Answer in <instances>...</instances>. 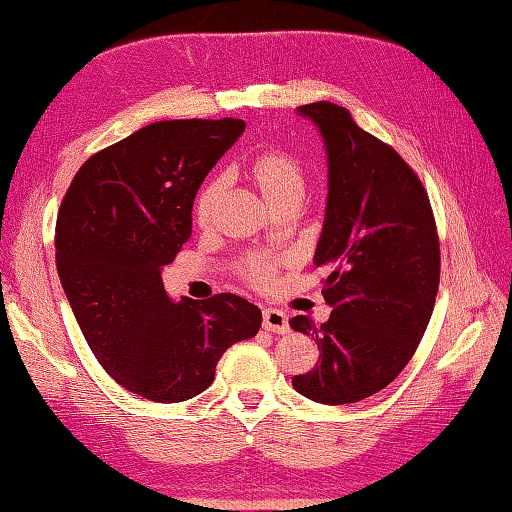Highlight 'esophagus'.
<instances>
[{"label": "esophagus", "instance_id": "esophagus-1", "mask_svg": "<svg viewBox=\"0 0 512 512\" xmlns=\"http://www.w3.org/2000/svg\"><path fill=\"white\" fill-rule=\"evenodd\" d=\"M263 327L267 332H274V334H287L289 332L287 316L281 310H272V307L263 310Z\"/></svg>", "mask_w": 512, "mask_h": 512}]
</instances>
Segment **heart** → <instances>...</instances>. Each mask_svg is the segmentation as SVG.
I'll return each instance as SVG.
<instances>
[{
    "label": "heart",
    "mask_w": 512,
    "mask_h": 512,
    "mask_svg": "<svg viewBox=\"0 0 512 512\" xmlns=\"http://www.w3.org/2000/svg\"><path fill=\"white\" fill-rule=\"evenodd\" d=\"M243 173L245 178L260 191V196H263L274 209L283 205H296L305 191L303 160L287 149H267V151L256 153V156L245 165ZM223 194H225L223 178H214L202 185L194 205V216H196L198 227L207 229L211 223H214ZM238 272L249 285L267 287L274 281L276 260L265 254H252L243 260V265H240Z\"/></svg>",
    "instance_id": "1"
}]
</instances>
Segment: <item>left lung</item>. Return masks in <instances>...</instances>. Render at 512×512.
<instances>
[{
  "instance_id": "8db88e82",
  "label": "left lung",
  "mask_w": 512,
  "mask_h": 512,
  "mask_svg": "<svg viewBox=\"0 0 512 512\" xmlns=\"http://www.w3.org/2000/svg\"><path fill=\"white\" fill-rule=\"evenodd\" d=\"M301 113L323 133L330 162L314 263L327 269L332 314L321 327L307 316L289 321L318 345L316 365L292 385L341 406L383 390L417 352L439 292V234L426 187L390 144L356 127L339 104H305Z\"/></svg>"
}]
</instances>
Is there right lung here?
Instances as JSON below:
<instances>
[{
    "label": "right lung",
    "mask_w": 512,
    "mask_h": 512,
    "mask_svg": "<svg viewBox=\"0 0 512 512\" xmlns=\"http://www.w3.org/2000/svg\"><path fill=\"white\" fill-rule=\"evenodd\" d=\"M243 129L236 118L153 122L93 153L60 205L64 294L95 359L138 397H196L227 347L260 327V310L245 298L173 303L160 278L191 236L198 187Z\"/></svg>",
    "instance_id": "add662e5"
}]
</instances>
